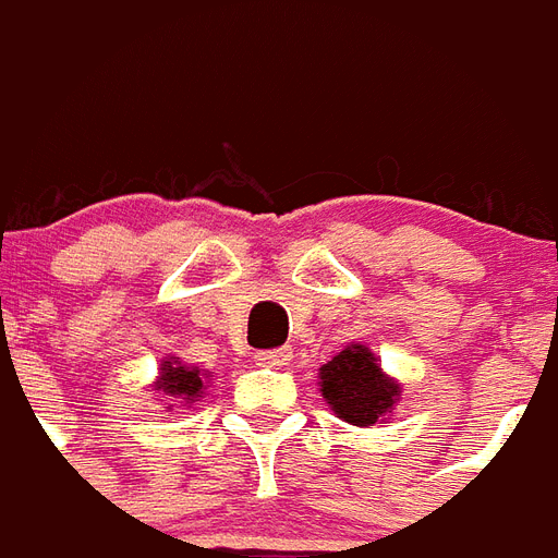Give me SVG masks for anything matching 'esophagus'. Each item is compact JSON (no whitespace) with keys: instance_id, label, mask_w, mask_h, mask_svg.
<instances>
[{"instance_id":"obj_1","label":"esophagus","mask_w":558,"mask_h":558,"mask_svg":"<svg viewBox=\"0 0 558 558\" xmlns=\"http://www.w3.org/2000/svg\"><path fill=\"white\" fill-rule=\"evenodd\" d=\"M255 361L260 366H286L291 361V349H267V351H258L255 354Z\"/></svg>"}]
</instances>
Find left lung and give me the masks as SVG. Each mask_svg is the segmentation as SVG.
I'll return each mask as SVG.
<instances>
[{"label": "left lung", "instance_id": "8db88e82", "mask_svg": "<svg viewBox=\"0 0 558 558\" xmlns=\"http://www.w3.org/2000/svg\"><path fill=\"white\" fill-rule=\"evenodd\" d=\"M322 397L342 421L373 426L381 414L393 409L399 385L381 375L373 351L351 345L322 366Z\"/></svg>", "mask_w": 558, "mask_h": 558}]
</instances>
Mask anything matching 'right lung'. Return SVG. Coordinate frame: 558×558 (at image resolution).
I'll return each mask as SVG.
<instances>
[{"mask_svg": "<svg viewBox=\"0 0 558 558\" xmlns=\"http://www.w3.org/2000/svg\"><path fill=\"white\" fill-rule=\"evenodd\" d=\"M156 390L168 393V397L185 399V402H195V397H201V390H204V375L192 366H180V361H165Z\"/></svg>", "mask_w": 558, "mask_h": 558, "instance_id": "add662e5", "label": "right lung"}]
</instances>
